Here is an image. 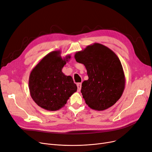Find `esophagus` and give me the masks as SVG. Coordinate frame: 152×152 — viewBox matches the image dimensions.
Masks as SVG:
<instances>
[{
	"mask_svg": "<svg viewBox=\"0 0 152 152\" xmlns=\"http://www.w3.org/2000/svg\"><path fill=\"white\" fill-rule=\"evenodd\" d=\"M77 88H78V91H80L81 88H82V83H77Z\"/></svg>",
	"mask_w": 152,
	"mask_h": 152,
	"instance_id": "esophagus-1",
	"label": "esophagus"
}]
</instances>
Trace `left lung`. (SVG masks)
Instances as JSON below:
<instances>
[{"mask_svg":"<svg viewBox=\"0 0 152 152\" xmlns=\"http://www.w3.org/2000/svg\"><path fill=\"white\" fill-rule=\"evenodd\" d=\"M77 62L83 64L88 79L82 84L81 93L91 109L103 111L121 97L126 79L121 62L111 49L94 43L75 53Z\"/></svg>","mask_w":152,"mask_h":152,"instance_id":"left-lung-1","label":"left lung"}]
</instances>
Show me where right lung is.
<instances>
[{
    "label": "right lung",
    "mask_w": 152,
    "mask_h": 152,
    "mask_svg": "<svg viewBox=\"0 0 152 152\" xmlns=\"http://www.w3.org/2000/svg\"><path fill=\"white\" fill-rule=\"evenodd\" d=\"M70 57L67 55L62 59L60 50H54L43 57L31 70L28 82L30 95L43 109L51 111L60 110L77 91L72 77L62 72Z\"/></svg>",
    "instance_id": "right-lung-1"
}]
</instances>
